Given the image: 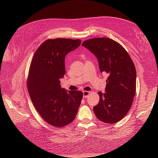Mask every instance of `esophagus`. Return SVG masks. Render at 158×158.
<instances>
[{
  "instance_id": "obj_1",
  "label": "esophagus",
  "mask_w": 158,
  "mask_h": 158,
  "mask_svg": "<svg viewBox=\"0 0 158 158\" xmlns=\"http://www.w3.org/2000/svg\"><path fill=\"white\" fill-rule=\"evenodd\" d=\"M90 92H88V91H84L83 92V97L84 98H86L88 95L90 94Z\"/></svg>"
}]
</instances>
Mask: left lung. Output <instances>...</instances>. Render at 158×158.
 Listing matches in <instances>:
<instances>
[{"mask_svg":"<svg viewBox=\"0 0 158 158\" xmlns=\"http://www.w3.org/2000/svg\"><path fill=\"white\" fill-rule=\"evenodd\" d=\"M82 45L97 57L100 71L108 76L106 93L98 92L94 113L104 123H117L130 110L136 94L135 66L124 47L110 38H93Z\"/></svg>","mask_w":158,"mask_h":158,"instance_id":"obj_1","label":"left lung"}]
</instances>
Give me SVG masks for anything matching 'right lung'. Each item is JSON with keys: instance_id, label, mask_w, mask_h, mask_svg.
<instances>
[{"instance_id": "obj_1", "label": "right lung", "mask_w": 158, "mask_h": 158, "mask_svg": "<svg viewBox=\"0 0 158 158\" xmlns=\"http://www.w3.org/2000/svg\"><path fill=\"white\" fill-rule=\"evenodd\" d=\"M80 44V40H47L38 47L31 62L27 87L31 102L44 120L55 127L74 120L82 99V92H67L60 81L66 73V55Z\"/></svg>"}]
</instances>
